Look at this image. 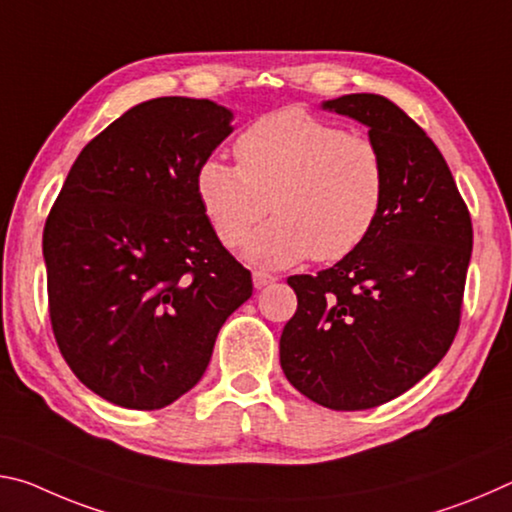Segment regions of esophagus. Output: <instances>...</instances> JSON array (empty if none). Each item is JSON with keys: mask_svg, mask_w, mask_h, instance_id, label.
Masks as SVG:
<instances>
[{"mask_svg": "<svg viewBox=\"0 0 512 512\" xmlns=\"http://www.w3.org/2000/svg\"><path fill=\"white\" fill-rule=\"evenodd\" d=\"M275 280H277L275 275H268V273H262V271H255V273H253L255 289H264V287H268V284H273Z\"/></svg>", "mask_w": 512, "mask_h": 512, "instance_id": "34e87169", "label": "esophagus"}]
</instances>
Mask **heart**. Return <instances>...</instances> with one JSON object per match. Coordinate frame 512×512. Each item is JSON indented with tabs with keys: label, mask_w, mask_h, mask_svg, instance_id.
<instances>
[{
	"label": "heart",
	"mask_w": 512,
	"mask_h": 512,
	"mask_svg": "<svg viewBox=\"0 0 512 512\" xmlns=\"http://www.w3.org/2000/svg\"><path fill=\"white\" fill-rule=\"evenodd\" d=\"M239 164L207 158L194 192L223 246L246 244L268 212L277 216L248 241L257 266L284 268L314 255L339 262L375 230L388 173L370 137L348 133L300 108L257 119L237 137Z\"/></svg>",
	"instance_id": "1"
}]
</instances>
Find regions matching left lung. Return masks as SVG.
I'll return each mask as SVG.
<instances>
[{
    "label": "left lung",
    "instance_id": "obj_1",
    "mask_svg": "<svg viewBox=\"0 0 512 512\" xmlns=\"http://www.w3.org/2000/svg\"><path fill=\"white\" fill-rule=\"evenodd\" d=\"M320 108L368 128L386 160V203L352 255L289 277L298 309L282 329L280 363L311 402L363 411L409 391L447 354L472 221L443 153L393 101L343 94Z\"/></svg>",
    "mask_w": 512,
    "mask_h": 512
}]
</instances>
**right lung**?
<instances>
[{"instance_id": "obj_1", "label": "right lung", "mask_w": 512, "mask_h": 512, "mask_svg": "<svg viewBox=\"0 0 512 512\" xmlns=\"http://www.w3.org/2000/svg\"><path fill=\"white\" fill-rule=\"evenodd\" d=\"M210 99L137 103L79 153L42 235L60 352L90 391L155 411L198 384L253 280L207 223L198 164L232 133Z\"/></svg>"}]
</instances>
